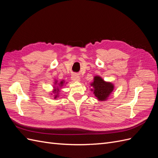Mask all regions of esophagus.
Returning <instances> with one entry per match:
<instances>
[{"label": "esophagus", "mask_w": 158, "mask_h": 158, "mask_svg": "<svg viewBox=\"0 0 158 158\" xmlns=\"http://www.w3.org/2000/svg\"><path fill=\"white\" fill-rule=\"evenodd\" d=\"M71 78H72V80H73V82H80V76L78 75H76V74L73 75L71 77Z\"/></svg>", "instance_id": "obj_1"}]
</instances>
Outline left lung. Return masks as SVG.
<instances>
[{
  "mask_svg": "<svg viewBox=\"0 0 158 158\" xmlns=\"http://www.w3.org/2000/svg\"><path fill=\"white\" fill-rule=\"evenodd\" d=\"M93 86L94 94L99 101L106 100L113 91L114 85L111 82H105L100 76H95L94 82L91 84Z\"/></svg>",
  "mask_w": 158,
  "mask_h": 158,
  "instance_id": "1",
  "label": "left lung"
}]
</instances>
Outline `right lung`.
<instances>
[{"mask_svg":"<svg viewBox=\"0 0 158 158\" xmlns=\"http://www.w3.org/2000/svg\"><path fill=\"white\" fill-rule=\"evenodd\" d=\"M64 83V81H61V82L58 84V85H59V87H62V86H63ZM55 84H56V81L55 82ZM59 87H58V86L55 87V88H55V90L53 91L54 94H56L55 95V99L56 98L57 96H59V89H60Z\"/></svg>","mask_w":158,"mask_h":158,"instance_id":"1","label":"right lung"}]
</instances>
